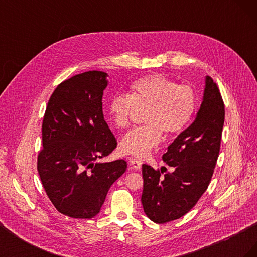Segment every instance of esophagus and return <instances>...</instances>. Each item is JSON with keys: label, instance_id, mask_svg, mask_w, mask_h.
<instances>
[{"label": "esophagus", "instance_id": "1", "mask_svg": "<svg viewBox=\"0 0 257 257\" xmlns=\"http://www.w3.org/2000/svg\"><path fill=\"white\" fill-rule=\"evenodd\" d=\"M142 161L141 160H137L135 158H131L130 159V166L133 168V169H136V170H139L142 168Z\"/></svg>", "mask_w": 257, "mask_h": 257}]
</instances>
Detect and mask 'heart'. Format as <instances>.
I'll return each mask as SVG.
<instances>
[{
  "mask_svg": "<svg viewBox=\"0 0 257 257\" xmlns=\"http://www.w3.org/2000/svg\"><path fill=\"white\" fill-rule=\"evenodd\" d=\"M137 110L146 111L147 125L131 131L120 148L124 153L144 158L159 146L162 133L175 138L189 126L196 110L195 91L164 75H148L132 84L130 95L110 99L109 115L116 128H126Z\"/></svg>",
  "mask_w": 257,
  "mask_h": 257,
  "instance_id": "obj_1",
  "label": "heart"
}]
</instances>
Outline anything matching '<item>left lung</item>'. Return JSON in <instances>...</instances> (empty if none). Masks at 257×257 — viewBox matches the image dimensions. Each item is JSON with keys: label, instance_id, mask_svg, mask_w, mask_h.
I'll return each instance as SVG.
<instances>
[{"label": "left lung", "instance_id": "8db88e82", "mask_svg": "<svg viewBox=\"0 0 257 257\" xmlns=\"http://www.w3.org/2000/svg\"><path fill=\"white\" fill-rule=\"evenodd\" d=\"M224 108L219 88L207 76L203 103L195 120L163 154V161L173 168L172 172L143 165L142 204L154 223L164 224L183 216L208 189L220 153Z\"/></svg>", "mask_w": 257, "mask_h": 257}]
</instances>
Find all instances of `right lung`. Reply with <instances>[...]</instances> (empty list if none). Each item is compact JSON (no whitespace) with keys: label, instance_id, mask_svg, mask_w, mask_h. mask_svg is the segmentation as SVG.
<instances>
[{"label":"right lung","instance_id":"1","mask_svg":"<svg viewBox=\"0 0 257 257\" xmlns=\"http://www.w3.org/2000/svg\"><path fill=\"white\" fill-rule=\"evenodd\" d=\"M106 77L89 71L61 82L44 115L38 175L52 205L74 219L94 217L127 167L124 160L97 162L116 148L103 114Z\"/></svg>","mask_w":257,"mask_h":257}]
</instances>
